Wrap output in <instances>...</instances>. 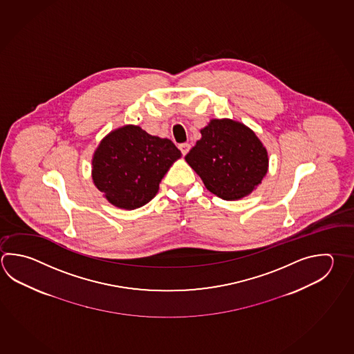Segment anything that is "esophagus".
I'll return each instance as SVG.
<instances>
[{
  "label": "esophagus",
  "instance_id": "esophagus-1",
  "mask_svg": "<svg viewBox=\"0 0 354 354\" xmlns=\"http://www.w3.org/2000/svg\"><path fill=\"white\" fill-rule=\"evenodd\" d=\"M179 149H180V151L183 155H187V151L190 150V144H187V142H183V144L179 145Z\"/></svg>",
  "mask_w": 354,
  "mask_h": 354
}]
</instances>
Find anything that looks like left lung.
<instances>
[{
    "mask_svg": "<svg viewBox=\"0 0 354 354\" xmlns=\"http://www.w3.org/2000/svg\"><path fill=\"white\" fill-rule=\"evenodd\" d=\"M185 160L210 193L238 201L252 193L268 171V153L257 135L241 122L212 120Z\"/></svg>",
    "mask_w": 354,
    "mask_h": 354,
    "instance_id": "8db88e82",
    "label": "left lung"
}]
</instances>
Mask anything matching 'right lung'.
I'll return each mask as SVG.
<instances>
[{
	"instance_id": "obj_1",
	"label": "right lung",
	"mask_w": 354,
	"mask_h": 354,
	"mask_svg": "<svg viewBox=\"0 0 354 354\" xmlns=\"http://www.w3.org/2000/svg\"><path fill=\"white\" fill-rule=\"evenodd\" d=\"M173 141L127 125L109 133L93 153V179L115 207L133 210L153 199L174 161Z\"/></svg>"
}]
</instances>
